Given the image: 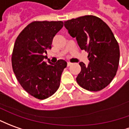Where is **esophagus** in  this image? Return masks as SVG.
<instances>
[{
  "instance_id": "obj_1",
  "label": "esophagus",
  "mask_w": 129,
  "mask_h": 129,
  "mask_svg": "<svg viewBox=\"0 0 129 129\" xmlns=\"http://www.w3.org/2000/svg\"><path fill=\"white\" fill-rule=\"evenodd\" d=\"M71 65H72V63H71V62H68V63H67L68 66H71Z\"/></svg>"
}]
</instances>
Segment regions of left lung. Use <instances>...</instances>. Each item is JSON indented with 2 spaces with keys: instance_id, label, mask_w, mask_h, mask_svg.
<instances>
[{
  "instance_id": "obj_1",
  "label": "left lung",
  "mask_w": 129,
  "mask_h": 129,
  "mask_svg": "<svg viewBox=\"0 0 129 129\" xmlns=\"http://www.w3.org/2000/svg\"><path fill=\"white\" fill-rule=\"evenodd\" d=\"M73 38H76L82 50L89 54L88 66L81 62L76 80L84 89L99 91L112 82L117 71L119 47L110 27L93 15H85L64 22Z\"/></svg>"
}]
</instances>
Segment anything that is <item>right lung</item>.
<instances>
[{
    "label": "right lung",
    "mask_w": 129,
    "mask_h": 129,
    "mask_svg": "<svg viewBox=\"0 0 129 129\" xmlns=\"http://www.w3.org/2000/svg\"><path fill=\"white\" fill-rule=\"evenodd\" d=\"M63 26L61 21H35L18 36L12 54V66L17 80L28 94L39 100L52 96L60 86L64 60L56 63L44 61L52 40Z\"/></svg>",
    "instance_id": "1"
}]
</instances>
